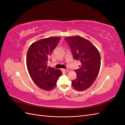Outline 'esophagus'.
<instances>
[{
	"instance_id": "1",
	"label": "esophagus",
	"mask_w": 125,
	"mask_h": 125,
	"mask_svg": "<svg viewBox=\"0 0 125 125\" xmlns=\"http://www.w3.org/2000/svg\"><path fill=\"white\" fill-rule=\"evenodd\" d=\"M62 70L63 71L66 72V73H67V72H68L69 71V69H62Z\"/></svg>"
}]
</instances>
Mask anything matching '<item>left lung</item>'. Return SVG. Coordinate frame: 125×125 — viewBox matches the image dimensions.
<instances>
[{
    "instance_id": "obj_1",
    "label": "left lung",
    "mask_w": 125,
    "mask_h": 125,
    "mask_svg": "<svg viewBox=\"0 0 125 125\" xmlns=\"http://www.w3.org/2000/svg\"><path fill=\"white\" fill-rule=\"evenodd\" d=\"M69 45L74 59L79 60L80 68L75 70L77 78L71 82L73 88L79 91L89 88L100 71L101 56L96 47L91 42L77 35L65 39Z\"/></svg>"
}]
</instances>
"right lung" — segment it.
<instances>
[{
    "label": "right lung",
    "mask_w": 125,
    "mask_h": 125,
    "mask_svg": "<svg viewBox=\"0 0 125 125\" xmlns=\"http://www.w3.org/2000/svg\"><path fill=\"white\" fill-rule=\"evenodd\" d=\"M60 37H50L34 42L26 55V66L33 82L41 89L50 91L56 86L62 73L54 68L48 67V59L58 44Z\"/></svg>",
    "instance_id": "add662e5"
}]
</instances>
